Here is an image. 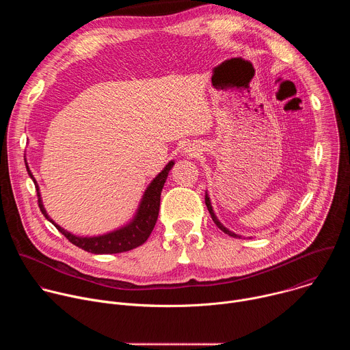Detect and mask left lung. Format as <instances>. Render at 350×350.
Returning a JSON list of instances; mask_svg holds the SVG:
<instances>
[{
	"instance_id": "8db88e82",
	"label": "left lung",
	"mask_w": 350,
	"mask_h": 350,
	"mask_svg": "<svg viewBox=\"0 0 350 350\" xmlns=\"http://www.w3.org/2000/svg\"><path fill=\"white\" fill-rule=\"evenodd\" d=\"M205 204H206V206H208V211H209V213H211V216H212V220L215 221V224L223 231V232H226V234H228V235H231V237H238L237 234H234V232H231V231H228L219 220H217V217L215 216V213H213V209H212V205H211V201H209V196H208V193L205 195ZM241 238V237H239Z\"/></svg>"
}]
</instances>
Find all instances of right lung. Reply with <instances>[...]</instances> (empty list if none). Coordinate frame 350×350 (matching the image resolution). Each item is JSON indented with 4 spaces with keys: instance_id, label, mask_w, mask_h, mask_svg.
I'll use <instances>...</instances> for the list:
<instances>
[{
    "instance_id": "1",
    "label": "right lung",
    "mask_w": 350,
    "mask_h": 350,
    "mask_svg": "<svg viewBox=\"0 0 350 350\" xmlns=\"http://www.w3.org/2000/svg\"><path fill=\"white\" fill-rule=\"evenodd\" d=\"M174 162H169L167 166L154 178V181L149 184V187L146 188L144 198L141 201L139 209L137 212L135 219L126 227L116 230L113 232L105 234V235H99V237H76L70 232H68L66 230L61 228L58 224H55L51 219L48 217L42 204H41V198H40V192H38V187L37 183L33 177V174L30 173L29 167V176L33 178L36 189H37V196H38V208L41 211V213L51 221L58 231H61L73 245L81 247L83 251L95 254V255H104V254H120V252H127L131 251V249L142 245L149 235H151L157 220H158V215H159V206H161V192L162 188L165 185V181L167 178V174L170 172V169L173 167Z\"/></svg>"
}]
</instances>
